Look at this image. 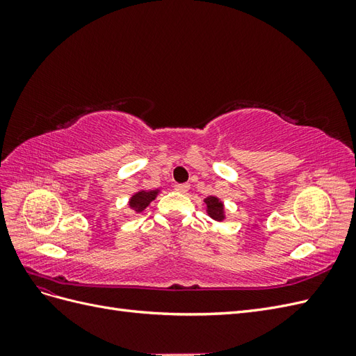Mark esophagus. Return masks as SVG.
Wrapping results in <instances>:
<instances>
[{
    "instance_id": "obj_1",
    "label": "esophagus",
    "mask_w": 356,
    "mask_h": 356,
    "mask_svg": "<svg viewBox=\"0 0 356 356\" xmlns=\"http://www.w3.org/2000/svg\"><path fill=\"white\" fill-rule=\"evenodd\" d=\"M174 187H175V190H177L178 193H186V191H188V188H190V186L187 184V182H186V184H175Z\"/></svg>"
}]
</instances>
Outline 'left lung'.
Returning a JSON list of instances; mask_svg holds the SVG:
<instances>
[{
  "instance_id": "obj_1",
  "label": "left lung",
  "mask_w": 356,
  "mask_h": 356,
  "mask_svg": "<svg viewBox=\"0 0 356 356\" xmlns=\"http://www.w3.org/2000/svg\"><path fill=\"white\" fill-rule=\"evenodd\" d=\"M203 202L207 203V212H208V215H209V217H211L212 220H215V221H222V220L225 218V215H224V204H222V202H221L218 197L209 196V197L204 199Z\"/></svg>"
}]
</instances>
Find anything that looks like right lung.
Returning a JSON list of instances; mask_svg holds the SVG:
<instances>
[{
    "mask_svg": "<svg viewBox=\"0 0 356 356\" xmlns=\"http://www.w3.org/2000/svg\"><path fill=\"white\" fill-rule=\"evenodd\" d=\"M160 190H141L135 193V195L129 199V207H131V209H134L135 212H143L149 203H152L157 195H159Z\"/></svg>",
    "mask_w": 356,
    "mask_h": 356,
    "instance_id": "1",
    "label": "right lung"
}]
</instances>
